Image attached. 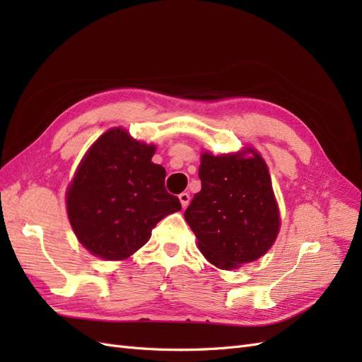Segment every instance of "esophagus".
Listing matches in <instances>:
<instances>
[{"instance_id": "1", "label": "esophagus", "mask_w": 362, "mask_h": 362, "mask_svg": "<svg viewBox=\"0 0 362 362\" xmlns=\"http://www.w3.org/2000/svg\"><path fill=\"white\" fill-rule=\"evenodd\" d=\"M180 202H181V205H182V208H187V205L190 204V194L189 193H181L180 194Z\"/></svg>"}]
</instances>
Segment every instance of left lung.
I'll use <instances>...</instances> for the list:
<instances>
[{
	"label": "left lung",
	"mask_w": 362,
	"mask_h": 362,
	"mask_svg": "<svg viewBox=\"0 0 362 362\" xmlns=\"http://www.w3.org/2000/svg\"><path fill=\"white\" fill-rule=\"evenodd\" d=\"M199 180L202 189L184 217L204 257L231 270L264 255L278 237L281 218L267 164L258 152H204Z\"/></svg>",
	"instance_id": "left-lung-1"
}]
</instances>
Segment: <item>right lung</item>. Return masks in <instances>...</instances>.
<instances>
[{
	"label": "right lung",
	"mask_w": 362,
	"mask_h": 362,
	"mask_svg": "<svg viewBox=\"0 0 362 362\" xmlns=\"http://www.w3.org/2000/svg\"><path fill=\"white\" fill-rule=\"evenodd\" d=\"M154 145L112 128L87 151L66 192L68 217L78 242L108 261L125 259L151 238L154 226L181 210L166 192V170L152 163Z\"/></svg>",
	"instance_id": "right-lung-1"
}]
</instances>
